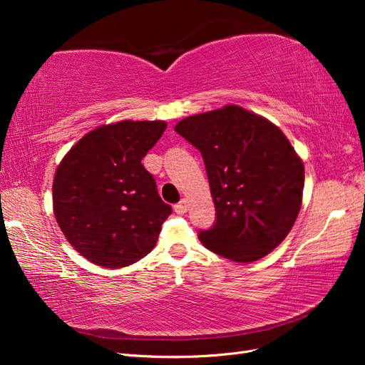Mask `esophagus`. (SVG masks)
Returning <instances> with one entry per match:
<instances>
[{
	"instance_id": "1",
	"label": "esophagus",
	"mask_w": 365,
	"mask_h": 365,
	"mask_svg": "<svg viewBox=\"0 0 365 365\" xmlns=\"http://www.w3.org/2000/svg\"><path fill=\"white\" fill-rule=\"evenodd\" d=\"M174 212H175L177 215H183V213H187V212H188V202H187V200L182 199L180 202L175 204V205H174Z\"/></svg>"
}]
</instances>
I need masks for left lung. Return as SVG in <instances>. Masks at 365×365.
Masks as SVG:
<instances>
[{
    "instance_id": "1",
    "label": "left lung",
    "mask_w": 365,
    "mask_h": 365,
    "mask_svg": "<svg viewBox=\"0 0 365 365\" xmlns=\"http://www.w3.org/2000/svg\"><path fill=\"white\" fill-rule=\"evenodd\" d=\"M204 158L216 218L199 232L207 250L247 263L289 235L301 208L304 166L289 139L260 115L229 105L174 128Z\"/></svg>"
}]
</instances>
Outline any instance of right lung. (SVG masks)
Masks as SVG:
<instances>
[{"label":"right lung","instance_id":"add662e5","mask_svg":"<svg viewBox=\"0 0 365 365\" xmlns=\"http://www.w3.org/2000/svg\"><path fill=\"white\" fill-rule=\"evenodd\" d=\"M166 130L163 120H122L83 136L61 161L53 208L76 251L105 268L143 259L173 213L141 160Z\"/></svg>","mask_w":365,"mask_h":365}]
</instances>
